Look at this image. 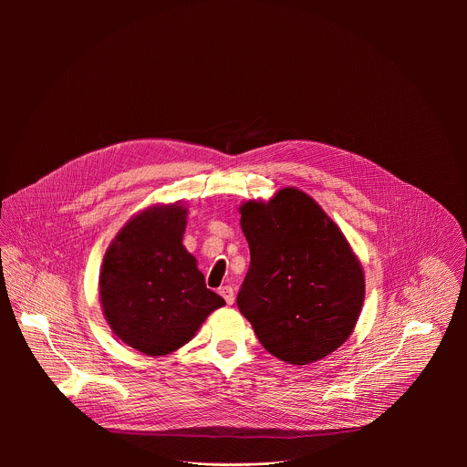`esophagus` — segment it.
Segmentation results:
<instances>
[{
    "label": "esophagus",
    "mask_w": 467,
    "mask_h": 467,
    "mask_svg": "<svg viewBox=\"0 0 467 467\" xmlns=\"http://www.w3.org/2000/svg\"><path fill=\"white\" fill-rule=\"evenodd\" d=\"M219 295L224 298V302H226L228 306H232V304H234V289H232L230 285H223V287H219Z\"/></svg>",
    "instance_id": "esophagus-1"
}]
</instances>
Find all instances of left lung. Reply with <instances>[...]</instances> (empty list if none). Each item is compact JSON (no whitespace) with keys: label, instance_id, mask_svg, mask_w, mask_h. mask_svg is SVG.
Returning <instances> with one entry per match:
<instances>
[{"label":"left lung","instance_id":"obj_1","mask_svg":"<svg viewBox=\"0 0 467 467\" xmlns=\"http://www.w3.org/2000/svg\"><path fill=\"white\" fill-rule=\"evenodd\" d=\"M250 267L237 307L269 354L307 365L352 333L365 298L363 267L333 219L296 189L241 206Z\"/></svg>","mask_w":467,"mask_h":467}]
</instances>
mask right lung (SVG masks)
I'll use <instances>...</instances> for the list:
<instances>
[{
    "instance_id": "obj_1",
    "label": "right lung",
    "mask_w": 467,
    "mask_h": 467,
    "mask_svg": "<svg viewBox=\"0 0 467 467\" xmlns=\"http://www.w3.org/2000/svg\"><path fill=\"white\" fill-rule=\"evenodd\" d=\"M187 208H149L119 232L104 255L100 302L115 334L130 347L163 356L187 341L224 306L183 246Z\"/></svg>"
}]
</instances>
